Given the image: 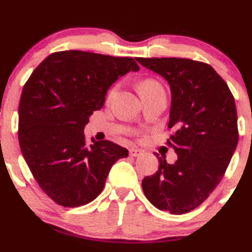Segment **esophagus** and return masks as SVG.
<instances>
[{
    "label": "esophagus",
    "mask_w": 252,
    "mask_h": 252,
    "mask_svg": "<svg viewBox=\"0 0 252 252\" xmlns=\"http://www.w3.org/2000/svg\"><path fill=\"white\" fill-rule=\"evenodd\" d=\"M129 155L131 157H137L143 155V151L141 149H134V148H132V149L129 150Z\"/></svg>",
    "instance_id": "obj_1"
}]
</instances>
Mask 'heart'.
Here are the masks:
<instances>
[{
  "label": "heart",
  "instance_id": "b5f03b06",
  "mask_svg": "<svg viewBox=\"0 0 252 252\" xmlns=\"http://www.w3.org/2000/svg\"><path fill=\"white\" fill-rule=\"evenodd\" d=\"M149 87H158V86H157V83H155L154 81H143L141 84H139V90L145 89V88H149ZM114 94H115V89L111 90L110 94H109V97L114 96Z\"/></svg>",
  "mask_w": 252,
  "mask_h": 252
}]
</instances>
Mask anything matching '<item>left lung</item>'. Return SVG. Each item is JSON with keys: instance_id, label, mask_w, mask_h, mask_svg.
Wrapping results in <instances>:
<instances>
[{"instance_id": "8db88e82", "label": "left lung", "mask_w": 252, "mask_h": 252, "mask_svg": "<svg viewBox=\"0 0 252 252\" xmlns=\"http://www.w3.org/2000/svg\"><path fill=\"white\" fill-rule=\"evenodd\" d=\"M136 61L168 82L171 105L168 143L177 154L142 181L154 207L171 214L189 213L202 204L222 180L238 142L237 111L228 84L207 63L177 57Z\"/></svg>"}]
</instances>
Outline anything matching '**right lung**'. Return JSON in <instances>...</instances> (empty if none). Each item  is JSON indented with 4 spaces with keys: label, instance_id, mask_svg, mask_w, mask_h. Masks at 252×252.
I'll return each mask as SVG.
<instances>
[{
    "label": "right lung",
    "instance_id": "add662e5",
    "mask_svg": "<svg viewBox=\"0 0 252 252\" xmlns=\"http://www.w3.org/2000/svg\"><path fill=\"white\" fill-rule=\"evenodd\" d=\"M139 66L131 57L81 50L51 54L24 84L19 107L21 151L41 189L63 207L101 193L115 162L128 150L110 141L87 145L84 128L103 108L109 88Z\"/></svg>",
    "mask_w": 252,
    "mask_h": 252
}]
</instances>
